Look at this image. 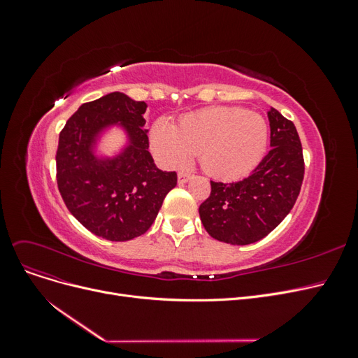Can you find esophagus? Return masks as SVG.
<instances>
[{"mask_svg": "<svg viewBox=\"0 0 358 358\" xmlns=\"http://www.w3.org/2000/svg\"><path fill=\"white\" fill-rule=\"evenodd\" d=\"M192 178V173H189V171H179L178 173V180H179V183H187L189 179Z\"/></svg>", "mask_w": 358, "mask_h": 358, "instance_id": "1", "label": "esophagus"}]
</instances>
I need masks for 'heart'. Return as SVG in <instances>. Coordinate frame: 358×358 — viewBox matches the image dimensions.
<instances>
[{
    "label": "heart",
    "mask_w": 358,
    "mask_h": 358,
    "mask_svg": "<svg viewBox=\"0 0 358 358\" xmlns=\"http://www.w3.org/2000/svg\"><path fill=\"white\" fill-rule=\"evenodd\" d=\"M268 138L266 119L242 107H209L189 113L173 125L158 119L150 129V148L169 167L185 166L200 155L213 178L234 179L262 161Z\"/></svg>",
    "instance_id": "heart-1"
}]
</instances>
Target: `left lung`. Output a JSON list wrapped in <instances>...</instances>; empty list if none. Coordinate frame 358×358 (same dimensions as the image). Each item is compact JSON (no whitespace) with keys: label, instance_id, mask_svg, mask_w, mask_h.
Instances as JSON below:
<instances>
[{"label":"left lung","instance_id":"left-lung-1","mask_svg":"<svg viewBox=\"0 0 358 358\" xmlns=\"http://www.w3.org/2000/svg\"><path fill=\"white\" fill-rule=\"evenodd\" d=\"M267 116L270 150L266 157L239 182L210 180V196L199 208L206 231L220 242L262 241L282 222L300 194L305 161L297 129L273 107Z\"/></svg>","mask_w":358,"mask_h":358}]
</instances>
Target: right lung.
Returning a JSON list of instances; mask_svg holds the SVG:
<instances>
[{"mask_svg":"<svg viewBox=\"0 0 358 358\" xmlns=\"http://www.w3.org/2000/svg\"><path fill=\"white\" fill-rule=\"evenodd\" d=\"M145 101L110 92L82 104L62 128L57 150V182L70 213L85 229L112 242L131 241L154 224L176 171L159 170L148 150ZM119 124L129 136L121 155L93 154L99 134Z\"/></svg>","mask_w":358,"mask_h":358,"instance_id":"1","label":"right lung"}]
</instances>
